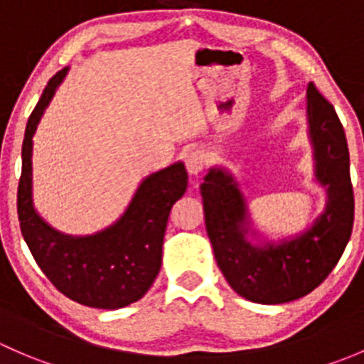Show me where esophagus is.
<instances>
[{
  "mask_svg": "<svg viewBox=\"0 0 364 364\" xmlns=\"http://www.w3.org/2000/svg\"><path fill=\"white\" fill-rule=\"evenodd\" d=\"M205 164H208V160H205V155L200 149H192V151H188L185 155L186 172H188L192 178H197V176L204 171Z\"/></svg>",
  "mask_w": 364,
  "mask_h": 364,
  "instance_id": "esophagus-1",
  "label": "esophagus"
}]
</instances>
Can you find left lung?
Instances as JSON below:
<instances>
[{
	"label": "left lung",
	"mask_w": 364,
	"mask_h": 364,
	"mask_svg": "<svg viewBox=\"0 0 364 364\" xmlns=\"http://www.w3.org/2000/svg\"><path fill=\"white\" fill-rule=\"evenodd\" d=\"M308 137L314 148L315 179L326 188V208L294 237L252 243L255 236L247 200L229 171L211 167L200 185L205 230L216 264L245 299L280 304L310 294L340 260L354 223L347 139L335 107L314 82L306 90Z\"/></svg>",
	"instance_id": "8db88e82"
}]
</instances>
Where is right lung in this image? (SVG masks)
Instances as JSON below:
<instances>
[{
	"instance_id": "obj_1",
	"label": "right lung",
	"mask_w": 364,
	"mask_h": 364,
	"mask_svg": "<svg viewBox=\"0 0 364 364\" xmlns=\"http://www.w3.org/2000/svg\"><path fill=\"white\" fill-rule=\"evenodd\" d=\"M67 72L63 68L49 80L26 124L17 190L21 232L38 267L61 294L84 306L116 310L141 299L155 282L168 213L186 192L188 174L176 161L142 179L121 218L97 234L68 236L50 227L33 205V135Z\"/></svg>"
}]
</instances>
